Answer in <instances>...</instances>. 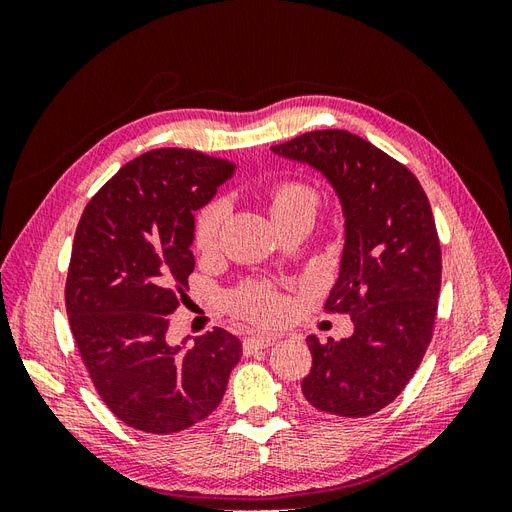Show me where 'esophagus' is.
<instances>
[{"label":"esophagus","mask_w":512,"mask_h":512,"mask_svg":"<svg viewBox=\"0 0 512 512\" xmlns=\"http://www.w3.org/2000/svg\"><path fill=\"white\" fill-rule=\"evenodd\" d=\"M277 335H271V333H256V335H247L245 342H243V348L245 352H252V350H260V348H269L277 342Z\"/></svg>","instance_id":"34e87169"}]
</instances>
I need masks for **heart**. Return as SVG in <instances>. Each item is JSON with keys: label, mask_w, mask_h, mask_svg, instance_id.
<instances>
[{"label": "heart", "mask_w": 512, "mask_h": 512, "mask_svg": "<svg viewBox=\"0 0 512 512\" xmlns=\"http://www.w3.org/2000/svg\"><path fill=\"white\" fill-rule=\"evenodd\" d=\"M301 203L316 205L314 192L303 183H282V185H277L273 192L271 207H273V213H280L284 209H290V207L301 205ZM226 213H228V205L224 203V200H213V203H209L203 211L198 213L196 228H194V241L198 247H203L205 250V247H211L215 243ZM237 305L241 312L250 314V316L273 318L280 314L282 299L277 297V294L267 286H250L239 294Z\"/></svg>", "instance_id": "obj_1"}]
</instances>
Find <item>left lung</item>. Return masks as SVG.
Listing matches in <instances>:
<instances>
[{
    "label": "left lung",
    "mask_w": 512,
    "mask_h": 512,
    "mask_svg": "<svg viewBox=\"0 0 512 512\" xmlns=\"http://www.w3.org/2000/svg\"><path fill=\"white\" fill-rule=\"evenodd\" d=\"M314 168L344 213V252L324 309L346 312L354 333L307 337V404L346 418L369 416L406 389L431 342L442 254L429 200L410 170L365 138L318 130L271 147Z\"/></svg>",
    "instance_id": "8db88e82"
}]
</instances>
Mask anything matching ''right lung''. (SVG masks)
Segmentation results:
<instances>
[{
  "label": "right lung",
  "mask_w": 512,
  "mask_h": 512,
  "mask_svg": "<svg viewBox=\"0 0 512 512\" xmlns=\"http://www.w3.org/2000/svg\"><path fill=\"white\" fill-rule=\"evenodd\" d=\"M235 164L190 149H156L119 168L76 226L66 282L74 342L119 421L177 433L203 421L241 359L237 335L213 329L168 344V316L194 271V211Z\"/></svg>",
  "instance_id": "right-lung-1"
}]
</instances>
